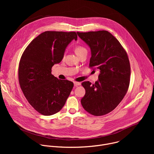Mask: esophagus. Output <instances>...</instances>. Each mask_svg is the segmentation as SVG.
Segmentation results:
<instances>
[{
    "instance_id": "obj_1",
    "label": "esophagus",
    "mask_w": 154,
    "mask_h": 154,
    "mask_svg": "<svg viewBox=\"0 0 154 154\" xmlns=\"http://www.w3.org/2000/svg\"><path fill=\"white\" fill-rule=\"evenodd\" d=\"M80 82H74V86H79V85H80Z\"/></svg>"
}]
</instances>
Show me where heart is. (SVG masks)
<instances>
[{
    "label": "heart",
    "mask_w": 154,
    "mask_h": 154,
    "mask_svg": "<svg viewBox=\"0 0 154 154\" xmlns=\"http://www.w3.org/2000/svg\"><path fill=\"white\" fill-rule=\"evenodd\" d=\"M75 53L76 54L78 55H80L83 52H87V51L86 49L83 47V46H78L75 48Z\"/></svg>",
    "instance_id": "b5f03b06"
}]
</instances>
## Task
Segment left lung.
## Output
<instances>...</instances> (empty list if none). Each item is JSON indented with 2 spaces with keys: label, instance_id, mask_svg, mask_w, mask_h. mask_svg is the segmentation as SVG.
<instances>
[{
  "label": "left lung",
  "instance_id": "obj_1",
  "mask_svg": "<svg viewBox=\"0 0 154 154\" xmlns=\"http://www.w3.org/2000/svg\"><path fill=\"white\" fill-rule=\"evenodd\" d=\"M77 33L91 49L90 68L100 71L94 84L82 83L86 93L81 103L94 116L106 115L119 105L127 92L130 75L127 54L118 40L108 31Z\"/></svg>",
  "mask_w": 154,
  "mask_h": 154
}]
</instances>
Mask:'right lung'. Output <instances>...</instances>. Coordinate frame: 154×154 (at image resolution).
Instances as JSON below:
<instances>
[{
  "instance_id": "1",
  "label": "right lung",
  "mask_w": 154,
  "mask_h": 154,
  "mask_svg": "<svg viewBox=\"0 0 154 154\" xmlns=\"http://www.w3.org/2000/svg\"><path fill=\"white\" fill-rule=\"evenodd\" d=\"M73 39H77L74 32H45L29 44L20 58V88L29 103L45 116L60 111L72 90V82L59 80L51 72L53 66L61 62L66 48Z\"/></svg>"
}]
</instances>
